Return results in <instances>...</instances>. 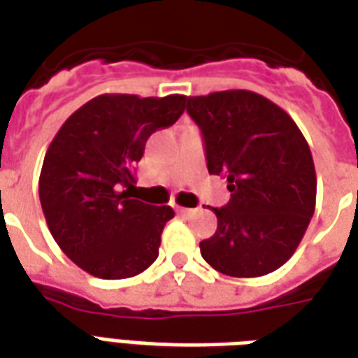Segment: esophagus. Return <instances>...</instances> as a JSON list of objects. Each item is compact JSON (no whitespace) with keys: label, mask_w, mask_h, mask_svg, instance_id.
<instances>
[{"label":"esophagus","mask_w":358,"mask_h":358,"mask_svg":"<svg viewBox=\"0 0 358 358\" xmlns=\"http://www.w3.org/2000/svg\"><path fill=\"white\" fill-rule=\"evenodd\" d=\"M177 211H179L181 215H192V213H196L194 208H182V206H177Z\"/></svg>","instance_id":"34e87169"}]
</instances>
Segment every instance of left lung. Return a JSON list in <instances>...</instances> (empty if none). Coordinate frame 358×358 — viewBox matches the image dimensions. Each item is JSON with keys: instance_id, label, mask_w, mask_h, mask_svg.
<instances>
[{"instance_id": "left-lung-1", "label": "left lung", "mask_w": 358, "mask_h": 358, "mask_svg": "<svg viewBox=\"0 0 358 358\" xmlns=\"http://www.w3.org/2000/svg\"><path fill=\"white\" fill-rule=\"evenodd\" d=\"M202 129L211 176L227 177L231 200L213 208L217 231L200 242L208 265L254 278L282 267L309 227L317 202L311 148L289 114L259 93L187 96Z\"/></svg>"}]
</instances>
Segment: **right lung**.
<instances>
[{
	"label": "right lung",
	"instance_id": "obj_1",
	"mask_svg": "<svg viewBox=\"0 0 358 358\" xmlns=\"http://www.w3.org/2000/svg\"><path fill=\"white\" fill-rule=\"evenodd\" d=\"M185 103V95L104 93L80 106L51 141L40 173L41 210L55 242L85 273L118 280L156 262L176 211L131 196L133 166Z\"/></svg>",
	"mask_w": 358,
	"mask_h": 358
}]
</instances>
